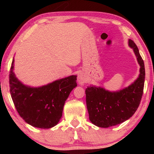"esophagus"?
I'll return each instance as SVG.
<instances>
[{
    "label": "esophagus",
    "mask_w": 154,
    "mask_h": 154,
    "mask_svg": "<svg viewBox=\"0 0 154 154\" xmlns=\"http://www.w3.org/2000/svg\"><path fill=\"white\" fill-rule=\"evenodd\" d=\"M87 77L83 73H79V75H78V82H79L80 85H83L84 83L87 82Z\"/></svg>",
    "instance_id": "obj_1"
}]
</instances>
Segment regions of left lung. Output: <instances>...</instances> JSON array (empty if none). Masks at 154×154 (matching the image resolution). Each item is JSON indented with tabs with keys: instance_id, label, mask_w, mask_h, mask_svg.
Returning a JSON list of instances; mask_svg holds the SVG:
<instances>
[{
	"instance_id": "left-lung-1",
	"label": "left lung",
	"mask_w": 154,
	"mask_h": 154,
	"mask_svg": "<svg viewBox=\"0 0 154 154\" xmlns=\"http://www.w3.org/2000/svg\"><path fill=\"white\" fill-rule=\"evenodd\" d=\"M128 45L133 49L140 66L137 79L128 87L118 91H109L92 85L85 89L90 121L100 128L111 127L127 121L140 104L145 79L144 61L134 41L128 40Z\"/></svg>"
}]
</instances>
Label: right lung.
<instances>
[{
  "mask_svg": "<svg viewBox=\"0 0 154 154\" xmlns=\"http://www.w3.org/2000/svg\"><path fill=\"white\" fill-rule=\"evenodd\" d=\"M14 61L13 58L10 72V92L19 114L33 127L48 129L55 126L62 118L69 94L77 86V76L72 75L40 87H31L16 77Z\"/></svg>",
  "mask_w": 154,
  "mask_h": 154,
  "instance_id": "obj_1",
  "label": "right lung"
}]
</instances>
